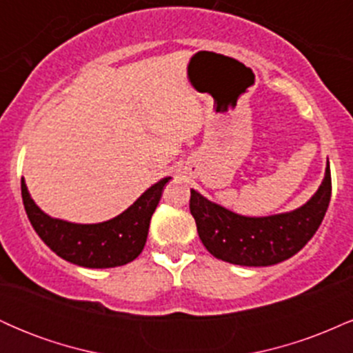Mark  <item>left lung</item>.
<instances>
[{
    "label": "left lung",
    "mask_w": 353,
    "mask_h": 353,
    "mask_svg": "<svg viewBox=\"0 0 353 353\" xmlns=\"http://www.w3.org/2000/svg\"><path fill=\"white\" fill-rule=\"evenodd\" d=\"M330 196L327 161L325 177L317 192L290 212L267 217L241 216L194 189H190L189 209L202 244L214 257L236 265L267 267L290 259L314 237L329 209Z\"/></svg>",
    "instance_id": "obj_1"
}]
</instances>
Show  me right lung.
Instances as JSON below:
<instances>
[{
	"label": "right lung",
	"instance_id": "1",
	"mask_svg": "<svg viewBox=\"0 0 353 353\" xmlns=\"http://www.w3.org/2000/svg\"><path fill=\"white\" fill-rule=\"evenodd\" d=\"M164 177L151 185L123 214L99 224H74L44 214L21 179V196L28 219L41 241L61 259L88 269L124 265L143 252L151 217L163 196Z\"/></svg>",
	"mask_w": 353,
	"mask_h": 353
}]
</instances>
